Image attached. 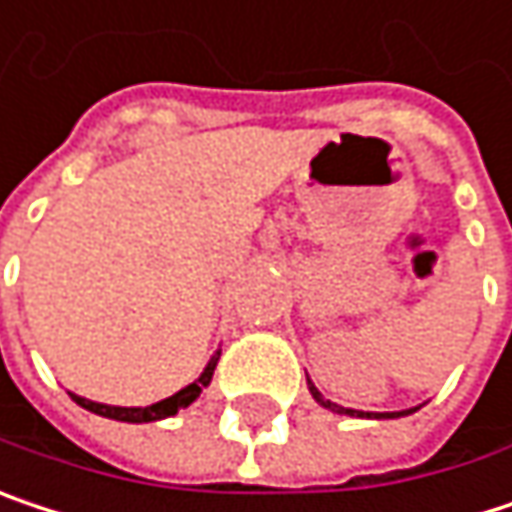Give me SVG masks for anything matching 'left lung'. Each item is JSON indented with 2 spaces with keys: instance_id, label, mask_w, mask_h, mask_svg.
Masks as SVG:
<instances>
[{
  "instance_id": "left-lung-1",
  "label": "left lung",
  "mask_w": 512,
  "mask_h": 512,
  "mask_svg": "<svg viewBox=\"0 0 512 512\" xmlns=\"http://www.w3.org/2000/svg\"><path fill=\"white\" fill-rule=\"evenodd\" d=\"M307 390L310 395L316 398V404H322L325 410H331V413H340V416H357V419H398V416H410V413H416L419 407H407V410H393V413H369V410H351V407H340V404H334V401H328L325 395L319 393L316 387H313V381L307 378Z\"/></svg>"
}]
</instances>
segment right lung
Instances as JSON below:
<instances>
[{
	"instance_id": "right-lung-1",
	"label": "right lung",
	"mask_w": 512,
	"mask_h": 512,
	"mask_svg": "<svg viewBox=\"0 0 512 512\" xmlns=\"http://www.w3.org/2000/svg\"><path fill=\"white\" fill-rule=\"evenodd\" d=\"M219 354H222L219 349L210 354L205 372H202L193 384H187L184 390H178V393L169 395V398H163V401H155V404H149V407H114V404H99V401H90V398H84V395H75V393H70V398L75 401V404H81L84 410H90V413H96V416H105V419H117V422H134V425H140V422L169 419V416H175L178 410L190 407V404L202 395V390L208 387L210 378H213V369H216Z\"/></svg>"
}]
</instances>
